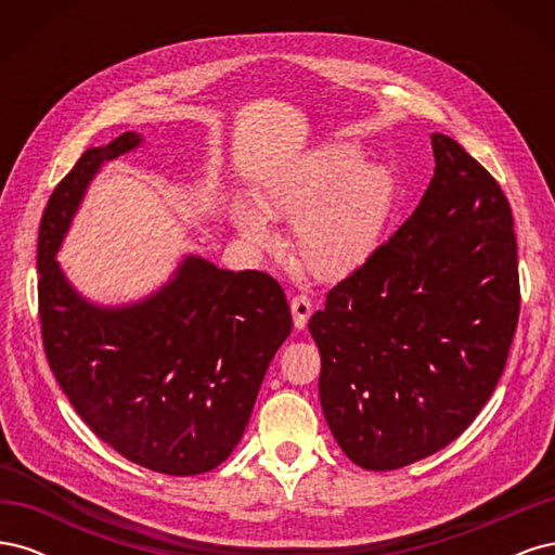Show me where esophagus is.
<instances>
[{"mask_svg":"<svg viewBox=\"0 0 555 555\" xmlns=\"http://www.w3.org/2000/svg\"><path fill=\"white\" fill-rule=\"evenodd\" d=\"M289 308H292V314H294V326H296L298 331H304L306 324H308L310 314H312V304H310V300H308L306 296H294Z\"/></svg>","mask_w":555,"mask_h":555,"instance_id":"1","label":"esophagus"}]
</instances>
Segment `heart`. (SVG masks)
Returning a JSON list of instances; mask_svg holds the SVG:
<instances>
[{"instance_id":"1","label":"heart","mask_w":555,"mask_h":555,"mask_svg":"<svg viewBox=\"0 0 555 555\" xmlns=\"http://www.w3.org/2000/svg\"><path fill=\"white\" fill-rule=\"evenodd\" d=\"M354 141H331L268 178L257 204L229 201V220L251 249L278 243L273 220L294 222L298 263L319 280H343L371 259L396 208L398 178L389 164L363 159Z\"/></svg>"}]
</instances>
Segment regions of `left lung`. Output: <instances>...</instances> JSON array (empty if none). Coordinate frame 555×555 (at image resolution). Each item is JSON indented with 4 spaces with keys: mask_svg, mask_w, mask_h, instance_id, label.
Masks as SVG:
<instances>
[{
    "mask_svg": "<svg viewBox=\"0 0 555 555\" xmlns=\"http://www.w3.org/2000/svg\"><path fill=\"white\" fill-rule=\"evenodd\" d=\"M435 176L410 220L326 296L308 328L335 442L386 473L475 422L518 322L512 210L483 166L430 133Z\"/></svg>",
    "mask_w": 555,
    "mask_h": 555,
    "instance_id": "1",
    "label": "left lung"
}]
</instances>
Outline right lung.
I'll list each match as a JSON object with an SVG mask.
<instances>
[{"mask_svg": "<svg viewBox=\"0 0 555 555\" xmlns=\"http://www.w3.org/2000/svg\"><path fill=\"white\" fill-rule=\"evenodd\" d=\"M145 143L125 131L90 147L50 196L39 229L43 347L62 391L92 433L131 463L192 477L241 442L292 312L280 284L182 255L169 280L129 304L82 296L57 261L104 166Z\"/></svg>", "mask_w": 555, "mask_h": 555, "instance_id": "obj_1", "label": "right lung"}]
</instances>
